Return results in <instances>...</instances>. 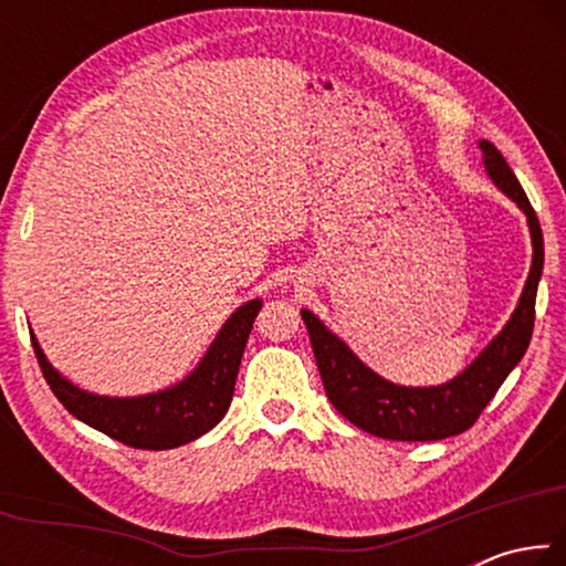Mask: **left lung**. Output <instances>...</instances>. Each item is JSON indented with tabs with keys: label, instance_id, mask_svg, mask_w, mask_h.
I'll return each mask as SVG.
<instances>
[{
	"label": "left lung",
	"instance_id": "8db88e82",
	"mask_svg": "<svg viewBox=\"0 0 566 566\" xmlns=\"http://www.w3.org/2000/svg\"><path fill=\"white\" fill-rule=\"evenodd\" d=\"M476 145L482 149L484 171L494 187L510 197L526 217L532 237V266L510 322L454 379L437 387L395 385L367 367L317 314L302 310L329 401L344 419L367 434L395 439V442H437L467 432L530 347L536 286L544 270L542 227L502 151L486 139H479Z\"/></svg>",
	"mask_w": 566,
	"mask_h": 566
}]
</instances>
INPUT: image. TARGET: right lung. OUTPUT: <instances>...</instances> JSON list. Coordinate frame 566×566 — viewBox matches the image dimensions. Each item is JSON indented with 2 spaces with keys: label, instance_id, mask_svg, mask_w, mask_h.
I'll return each instance as SVG.
<instances>
[{
  "label": "right lung",
  "instance_id": "add662e5",
  "mask_svg": "<svg viewBox=\"0 0 566 566\" xmlns=\"http://www.w3.org/2000/svg\"><path fill=\"white\" fill-rule=\"evenodd\" d=\"M260 310V296L237 306L185 379L137 397H107L76 387L52 367L32 329L30 334L46 385L70 415L134 449H175L207 434L227 415L249 332Z\"/></svg>",
  "mask_w": 566,
  "mask_h": 566
}]
</instances>
